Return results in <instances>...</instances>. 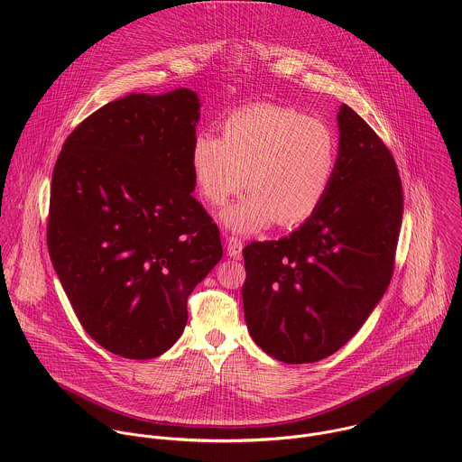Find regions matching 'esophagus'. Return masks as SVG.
<instances>
[{
  "mask_svg": "<svg viewBox=\"0 0 462 462\" xmlns=\"http://www.w3.org/2000/svg\"><path fill=\"white\" fill-rule=\"evenodd\" d=\"M241 252H243V241L239 237L228 236L226 237V254L232 259H241Z\"/></svg>",
  "mask_w": 462,
  "mask_h": 462,
  "instance_id": "esophagus-1",
  "label": "esophagus"
}]
</instances>
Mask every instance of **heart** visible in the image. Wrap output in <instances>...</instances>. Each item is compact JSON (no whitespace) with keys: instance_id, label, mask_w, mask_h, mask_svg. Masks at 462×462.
Segmentation results:
<instances>
[{"instance_id":"b5f03b06","label":"heart","mask_w":462,"mask_h":462,"mask_svg":"<svg viewBox=\"0 0 462 462\" xmlns=\"http://www.w3.org/2000/svg\"><path fill=\"white\" fill-rule=\"evenodd\" d=\"M337 163L338 142L324 122L275 104L232 113L223 122L221 140L201 133L190 147L192 178L210 205L226 203L245 181L250 187L221 212V221L239 234L257 232L275 219L293 226L315 216Z\"/></svg>"}]
</instances>
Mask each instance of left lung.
<instances>
[{
  "label": "left lung",
  "instance_id": "8db88e82",
  "mask_svg": "<svg viewBox=\"0 0 462 462\" xmlns=\"http://www.w3.org/2000/svg\"><path fill=\"white\" fill-rule=\"evenodd\" d=\"M337 122L338 163L322 207L290 236L243 250L248 331L284 364H313L346 346L394 270L403 217L396 162L349 106Z\"/></svg>",
  "mask_w": 462,
  "mask_h": 462
}]
</instances>
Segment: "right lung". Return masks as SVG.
Here are the masks:
<instances>
[{
    "mask_svg": "<svg viewBox=\"0 0 462 462\" xmlns=\"http://www.w3.org/2000/svg\"><path fill=\"white\" fill-rule=\"evenodd\" d=\"M199 97L129 93L80 122L51 174L48 252L86 333L129 360L169 351L187 299L221 261L219 230L192 196Z\"/></svg>",
    "mask_w": 462,
    "mask_h": 462,
    "instance_id": "right-lung-1",
    "label": "right lung"
}]
</instances>
